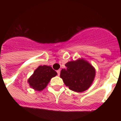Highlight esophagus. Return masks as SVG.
I'll return each mask as SVG.
<instances>
[{
    "label": "esophagus",
    "instance_id": "34e87169",
    "mask_svg": "<svg viewBox=\"0 0 121 121\" xmlns=\"http://www.w3.org/2000/svg\"><path fill=\"white\" fill-rule=\"evenodd\" d=\"M57 74H58V76H59L60 73V70H57Z\"/></svg>",
    "mask_w": 121,
    "mask_h": 121
}]
</instances>
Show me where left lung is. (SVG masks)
<instances>
[{"mask_svg":"<svg viewBox=\"0 0 121 121\" xmlns=\"http://www.w3.org/2000/svg\"><path fill=\"white\" fill-rule=\"evenodd\" d=\"M65 68L62 69L60 77L69 89L81 93L91 85L96 75L95 67L87 60L79 58L68 62Z\"/></svg>","mask_w":121,"mask_h":121,"instance_id":"1","label":"left lung"}]
</instances>
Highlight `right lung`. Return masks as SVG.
Here are the masks:
<instances>
[{"label": "right lung", "instance_id": "add662e5", "mask_svg": "<svg viewBox=\"0 0 121 121\" xmlns=\"http://www.w3.org/2000/svg\"><path fill=\"white\" fill-rule=\"evenodd\" d=\"M57 74V72L50 66L40 65L29 78L28 83L33 89L40 91L46 88L51 78Z\"/></svg>", "mask_w": 121, "mask_h": 121}]
</instances>
